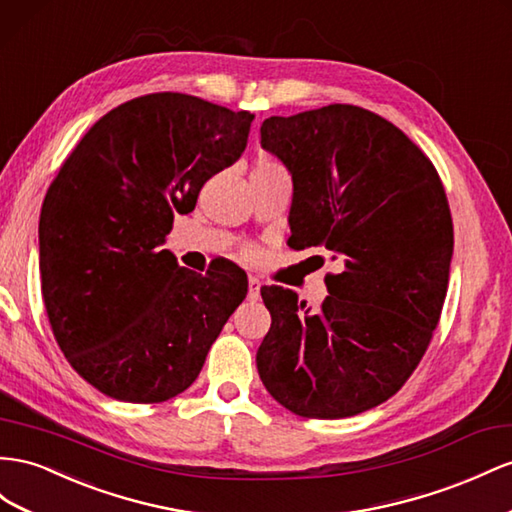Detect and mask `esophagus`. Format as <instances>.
Returning a JSON list of instances; mask_svg holds the SVG:
<instances>
[{
  "label": "esophagus",
  "mask_w": 512,
  "mask_h": 512,
  "mask_svg": "<svg viewBox=\"0 0 512 512\" xmlns=\"http://www.w3.org/2000/svg\"><path fill=\"white\" fill-rule=\"evenodd\" d=\"M247 299L250 301H258L260 299V280L258 278H254V275H250V278H247Z\"/></svg>",
  "instance_id": "34e87169"
}]
</instances>
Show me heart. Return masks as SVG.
Returning <instances> with one entry per match:
<instances>
[{
	"mask_svg": "<svg viewBox=\"0 0 512 512\" xmlns=\"http://www.w3.org/2000/svg\"><path fill=\"white\" fill-rule=\"evenodd\" d=\"M271 168H278V165L271 163V161H267V159L258 161V165H256V170H271Z\"/></svg>",
	"mask_w": 512,
	"mask_h": 512,
	"instance_id": "b5f03b06",
	"label": "heart"
}]
</instances>
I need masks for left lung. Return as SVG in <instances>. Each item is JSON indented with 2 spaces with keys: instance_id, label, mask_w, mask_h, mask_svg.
<instances>
[{
  "instance_id": "8db88e82",
  "label": "left lung",
  "mask_w": 512,
  "mask_h": 512,
  "mask_svg": "<svg viewBox=\"0 0 512 512\" xmlns=\"http://www.w3.org/2000/svg\"><path fill=\"white\" fill-rule=\"evenodd\" d=\"M260 146L293 178L290 243L325 247L342 269L316 312L295 290L260 288L271 329L258 375L297 416H357L403 388L437 327L454 245L446 191L403 131L355 105L271 116Z\"/></svg>"
}]
</instances>
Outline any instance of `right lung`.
I'll list each match as a JSON object with an SVG mask.
<instances>
[{"label":"right lung","instance_id":"add662e5","mask_svg":"<svg viewBox=\"0 0 512 512\" xmlns=\"http://www.w3.org/2000/svg\"><path fill=\"white\" fill-rule=\"evenodd\" d=\"M254 114L159 92L118 105L81 137L40 213L53 336L81 377L124 403H163L198 379L247 295L222 262L206 275L161 250L176 213L237 161Z\"/></svg>","mask_w":512,"mask_h":512}]
</instances>
